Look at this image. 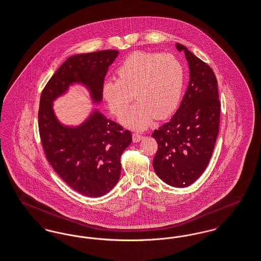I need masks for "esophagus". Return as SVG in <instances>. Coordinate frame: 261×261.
<instances>
[{
	"label": "esophagus",
	"instance_id": "34e87169",
	"mask_svg": "<svg viewBox=\"0 0 261 261\" xmlns=\"http://www.w3.org/2000/svg\"><path fill=\"white\" fill-rule=\"evenodd\" d=\"M132 139H133L134 143H138V142H140L143 139V135H141L140 133H134L132 135Z\"/></svg>",
	"mask_w": 261,
	"mask_h": 261
}]
</instances>
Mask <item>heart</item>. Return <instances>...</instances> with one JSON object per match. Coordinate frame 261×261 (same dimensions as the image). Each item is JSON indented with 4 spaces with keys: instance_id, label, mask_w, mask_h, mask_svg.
Here are the masks:
<instances>
[{
    "instance_id": "obj_1",
    "label": "heart",
    "mask_w": 261,
    "mask_h": 261,
    "mask_svg": "<svg viewBox=\"0 0 261 261\" xmlns=\"http://www.w3.org/2000/svg\"><path fill=\"white\" fill-rule=\"evenodd\" d=\"M117 79L108 80L102 86V96L110 111L123 115V125L144 130L154 117L171 115L179 103L185 73L177 57L170 53H136L129 55L116 70Z\"/></svg>"
}]
</instances>
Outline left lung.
Segmentation results:
<instances>
[{"label": "left lung", "mask_w": 261, "mask_h": 261, "mask_svg": "<svg viewBox=\"0 0 261 261\" xmlns=\"http://www.w3.org/2000/svg\"><path fill=\"white\" fill-rule=\"evenodd\" d=\"M176 46L186 55L189 83L176 114L151 135L158 144L152 165L164 182L186 188L208 166L219 134L220 103L218 81L210 66L185 45Z\"/></svg>", "instance_id": "8db88e82"}]
</instances>
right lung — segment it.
Wrapping results in <instances>:
<instances>
[{"label":"right lung","mask_w":261,"mask_h":261,"mask_svg":"<svg viewBox=\"0 0 261 261\" xmlns=\"http://www.w3.org/2000/svg\"><path fill=\"white\" fill-rule=\"evenodd\" d=\"M118 53L101 50L69 57L41 95L39 131L45 156L70 188L88 197H101L115 188L121 173L120 156L132 135L96 108L81 124H63L53 103L80 84L88 91L92 104H101L106 73Z\"/></svg>","instance_id":"add662e5"}]
</instances>
